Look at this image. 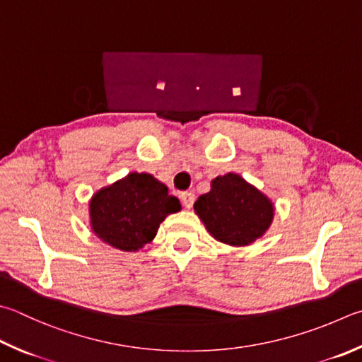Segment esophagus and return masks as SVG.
Here are the masks:
<instances>
[{"instance_id": "1", "label": "esophagus", "mask_w": 362, "mask_h": 362, "mask_svg": "<svg viewBox=\"0 0 362 362\" xmlns=\"http://www.w3.org/2000/svg\"><path fill=\"white\" fill-rule=\"evenodd\" d=\"M180 201H182V204H183V206H185L187 209H192L193 204H194V193H192V192H183V193L180 194Z\"/></svg>"}]
</instances>
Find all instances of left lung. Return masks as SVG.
Here are the masks:
<instances>
[{
    "label": "left lung",
    "mask_w": 362,
    "mask_h": 362,
    "mask_svg": "<svg viewBox=\"0 0 362 362\" xmlns=\"http://www.w3.org/2000/svg\"><path fill=\"white\" fill-rule=\"evenodd\" d=\"M209 233L229 245H248L266 233L274 207L264 194L238 174L216 177L212 189L194 202Z\"/></svg>",
    "instance_id": "8db88e82"
}]
</instances>
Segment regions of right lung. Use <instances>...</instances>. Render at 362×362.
Listing matches in <instances>:
<instances>
[{
    "mask_svg": "<svg viewBox=\"0 0 362 362\" xmlns=\"http://www.w3.org/2000/svg\"><path fill=\"white\" fill-rule=\"evenodd\" d=\"M179 210V199L164 183L150 174L133 173L93 196L91 228L106 244L134 252L155 238L169 214Z\"/></svg>",
    "mask_w": 362,
    "mask_h": 362,
    "instance_id": "add662e5",
    "label": "right lung"
}]
</instances>
